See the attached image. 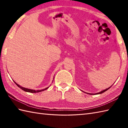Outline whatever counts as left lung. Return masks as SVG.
Wrapping results in <instances>:
<instances>
[{"label":"left lung","instance_id":"obj_1","mask_svg":"<svg viewBox=\"0 0 128 128\" xmlns=\"http://www.w3.org/2000/svg\"><path fill=\"white\" fill-rule=\"evenodd\" d=\"M111 86H110V87H111ZM110 88H107V89H106V90H103L102 91H100V92H99V93H97V94H102V93H103V92H104L106 91H107V90H108V89H109L110 88Z\"/></svg>","mask_w":128,"mask_h":128}]
</instances>
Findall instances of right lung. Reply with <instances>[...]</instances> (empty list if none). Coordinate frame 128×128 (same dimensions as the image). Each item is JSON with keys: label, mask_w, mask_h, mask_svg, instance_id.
Instances as JSON below:
<instances>
[{"label": "right lung", "mask_w": 128, "mask_h": 128, "mask_svg": "<svg viewBox=\"0 0 128 128\" xmlns=\"http://www.w3.org/2000/svg\"><path fill=\"white\" fill-rule=\"evenodd\" d=\"M14 82L16 84V85H17L18 88H20L21 89H22V90H24V91H26V92H31V93H36V92H41V91H43L45 90H47L48 88H49V87H48V88H46L44 89H43V90H31V89H28V88H22V87L20 86V85H18V84H16L15 81Z\"/></svg>", "instance_id": "right-lung-1"}]
</instances>
